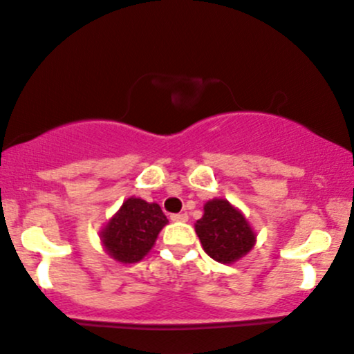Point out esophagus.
<instances>
[{"instance_id": "obj_1", "label": "esophagus", "mask_w": 354, "mask_h": 354, "mask_svg": "<svg viewBox=\"0 0 354 354\" xmlns=\"http://www.w3.org/2000/svg\"><path fill=\"white\" fill-rule=\"evenodd\" d=\"M169 219H171L173 223H186V221H188V214H186V212H178V214L169 216Z\"/></svg>"}]
</instances>
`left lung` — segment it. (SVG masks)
<instances>
[{
  "label": "left lung",
  "mask_w": 354,
  "mask_h": 354,
  "mask_svg": "<svg viewBox=\"0 0 354 354\" xmlns=\"http://www.w3.org/2000/svg\"><path fill=\"white\" fill-rule=\"evenodd\" d=\"M204 252L219 263H234L254 249L257 234L244 212L227 199L214 198L204 204V214L194 224Z\"/></svg>",
  "instance_id": "obj_1"
}]
</instances>
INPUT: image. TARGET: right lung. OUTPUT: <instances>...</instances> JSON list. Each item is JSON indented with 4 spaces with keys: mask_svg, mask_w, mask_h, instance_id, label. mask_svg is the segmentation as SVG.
Listing matches in <instances>:
<instances>
[{
    "mask_svg": "<svg viewBox=\"0 0 354 354\" xmlns=\"http://www.w3.org/2000/svg\"><path fill=\"white\" fill-rule=\"evenodd\" d=\"M168 219L156 203L142 198L125 199L100 231L105 252L120 263L140 262L155 245Z\"/></svg>",
    "mask_w": 354,
    "mask_h": 354,
    "instance_id": "add662e5",
    "label": "right lung"
}]
</instances>
